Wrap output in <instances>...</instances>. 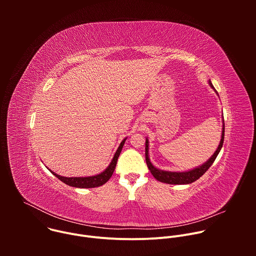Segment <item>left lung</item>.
I'll use <instances>...</instances> for the list:
<instances>
[{
  "instance_id": "obj_1",
  "label": "left lung",
  "mask_w": 256,
  "mask_h": 256,
  "mask_svg": "<svg viewBox=\"0 0 256 256\" xmlns=\"http://www.w3.org/2000/svg\"><path fill=\"white\" fill-rule=\"evenodd\" d=\"M208 85L210 86V88L216 92V94L218 96V92L216 91V89L214 88L210 80H208ZM222 120H223V128H222V136H221V140L220 144H218L216 150L214 151V153L212 155V157L204 162V164L190 169V170H186V171H166V170H162L157 168L156 166H154L152 164V162L150 161V157H149V140L148 138H146V151H144V155H146V163H147V166L150 170V172L152 173V175L160 182H164V184H190L194 182L196 180H198L200 176H202L206 170L212 166V164L214 163V161L216 160L218 154L220 153L222 147H223V142H224V136H225V124H224V116H222Z\"/></svg>"
}]
</instances>
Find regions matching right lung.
Returning a JSON list of instances; mask_svg holds the SVG:
<instances>
[{"label":"right lung","instance_id":"right-lung-1","mask_svg":"<svg viewBox=\"0 0 256 256\" xmlns=\"http://www.w3.org/2000/svg\"><path fill=\"white\" fill-rule=\"evenodd\" d=\"M128 138H124L122 140V142L120 144L118 148L116 150V152L114 155V158L112 160V162L109 163V165L107 166V168L102 171L99 174L96 175H92V176H85V177H64V176H60L58 174H56V172L52 171L50 169H48L56 177H58L60 181H62L64 184L72 186V188H98L101 186L103 184H105L106 182L109 180L114 174V171L116 169V163H118V159L120 155V152L124 148V144L126 142Z\"/></svg>","mask_w":256,"mask_h":256}]
</instances>
